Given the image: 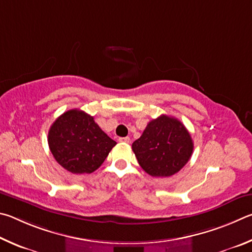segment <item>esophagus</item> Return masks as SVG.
<instances>
[{"label":"esophagus","mask_w":252,"mask_h":252,"mask_svg":"<svg viewBox=\"0 0 252 252\" xmlns=\"http://www.w3.org/2000/svg\"><path fill=\"white\" fill-rule=\"evenodd\" d=\"M118 140L121 143H124V144H129L130 143V138L129 137H121Z\"/></svg>","instance_id":"esophagus-1"}]
</instances>
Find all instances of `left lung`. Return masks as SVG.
<instances>
[{
	"label": "left lung",
	"instance_id": "left-lung-1",
	"mask_svg": "<svg viewBox=\"0 0 252 252\" xmlns=\"http://www.w3.org/2000/svg\"><path fill=\"white\" fill-rule=\"evenodd\" d=\"M140 167L153 177H169L183 168L193 151L191 136L177 118L161 115L148 123L131 145Z\"/></svg>",
	"mask_w": 252,
	"mask_h": 252
}]
</instances>
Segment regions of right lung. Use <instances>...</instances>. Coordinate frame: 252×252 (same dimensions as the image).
Instances as JSON below:
<instances>
[{"mask_svg":"<svg viewBox=\"0 0 252 252\" xmlns=\"http://www.w3.org/2000/svg\"><path fill=\"white\" fill-rule=\"evenodd\" d=\"M117 143L81 109L62 114L48 130V146L55 160L72 174H91L99 168Z\"/></svg>","mask_w":252,"mask_h":252,"instance_id":"right-lung-1","label":"right lung"}]
</instances>
